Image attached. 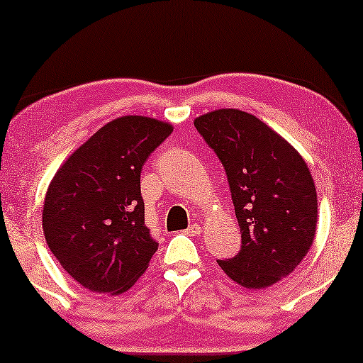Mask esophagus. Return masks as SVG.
I'll return each mask as SVG.
<instances>
[{
	"mask_svg": "<svg viewBox=\"0 0 363 363\" xmlns=\"http://www.w3.org/2000/svg\"><path fill=\"white\" fill-rule=\"evenodd\" d=\"M186 233L189 235V237H199V235L202 233V227L197 225V223H192V225H189Z\"/></svg>",
	"mask_w": 363,
	"mask_h": 363,
	"instance_id": "1",
	"label": "esophagus"
}]
</instances>
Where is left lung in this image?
<instances>
[{"instance_id":"8db88e82","label":"left lung","mask_w":363,"mask_h":363,"mask_svg":"<svg viewBox=\"0 0 363 363\" xmlns=\"http://www.w3.org/2000/svg\"><path fill=\"white\" fill-rule=\"evenodd\" d=\"M194 126L217 152L230 184L242 250L218 267L247 289L281 281L308 255L318 225V194L303 156L247 111L220 108Z\"/></svg>"}]
</instances>
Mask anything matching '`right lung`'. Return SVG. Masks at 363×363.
Here are the masks:
<instances>
[{
  "instance_id": "right-lung-1",
  "label": "right lung",
  "mask_w": 363,
  "mask_h": 363,
  "mask_svg": "<svg viewBox=\"0 0 363 363\" xmlns=\"http://www.w3.org/2000/svg\"><path fill=\"white\" fill-rule=\"evenodd\" d=\"M172 125L115 118L70 155L44 197L43 230L65 272L89 291L121 294L146 272L157 243L145 225L140 176Z\"/></svg>"
}]
</instances>
